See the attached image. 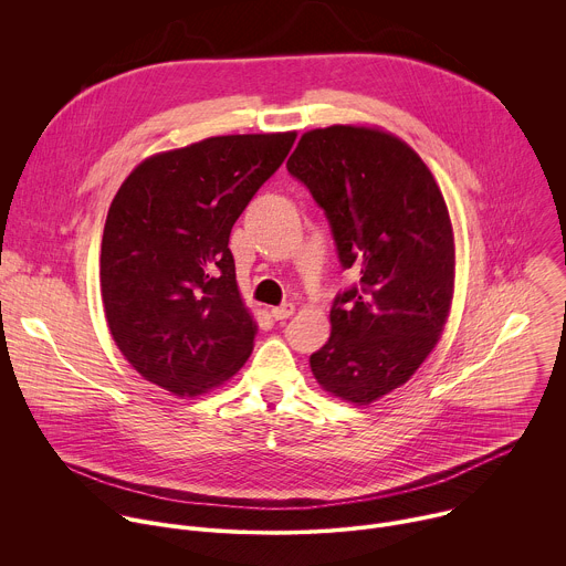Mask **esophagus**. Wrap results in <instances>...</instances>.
Instances as JSON below:
<instances>
[{
  "instance_id": "34e87169",
  "label": "esophagus",
  "mask_w": 566,
  "mask_h": 566,
  "mask_svg": "<svg viewBox=\"0 0 566 566\" xmlns=\"http://www.w3.org/2000/svg\"><path fill=\"white\" fill-rule=\"evenodd\" d=\"M293 313H295V304H293V302H284V304L271 308V315H273L275 319H286V317H291Z\"/></svg>"
}]
</instances>
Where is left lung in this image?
I'll use <instances>...</instances> for the list:
<instances>
[{"mask_svg": "<svg viewBox=\"0 0 566 566\" xmlns=\"http://www.w3.org/2000/svg\"><path fill=\"white\" fill-rule=\"evenodd\" d=\"M286 170L325 210L343 269L332 336L311 354L315 380L369 406L408 382L439 343L454 291V237L443 195L400 138L356 125L306 132Z\"/></svg>", "mask_w": 566, "mask_h": 566, "instance_id": "8db88e82", "label": "left lung"}]
</instances>
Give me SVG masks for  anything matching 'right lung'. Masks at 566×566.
<instances>
[{"label": "right lung", "instance_id": "1", "mask_svg": "<svg viewBox=\"0 0 566 566\" xmlns=\"http://www.w3.org/2000/svg\"><path fill=\"white\" fill-rule=\"evenodd\" d=\"M293 143L295 132L212 136L145 158L116 192L101 293L112 338L143 378L197 396L249 360L255 322L230 230Z\"/></svg>", "mask_w": 566, "mask_h": 566}]
</instances>
